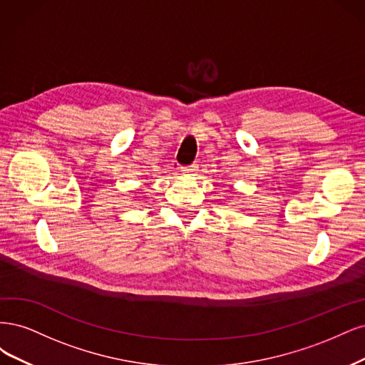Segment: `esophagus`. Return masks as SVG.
<instances>
[{
    "label": "esophagus",
    "mask_w": 365,
    "mask_h": 365,
    "mask_svg": "<svg viewBox=\"0 0 365 365\" xmlns=\"http://www.w3.org/2000/svg\"><path fill=\"white\" fill-rule=\"evenodd\" d=\"M197 170H198V165H197V163H191V165L182 167V173H183L185 175H192V174H195V173H197Z\"/></svg>",
    "instance_id": "obj_1"
}]
</instances>
